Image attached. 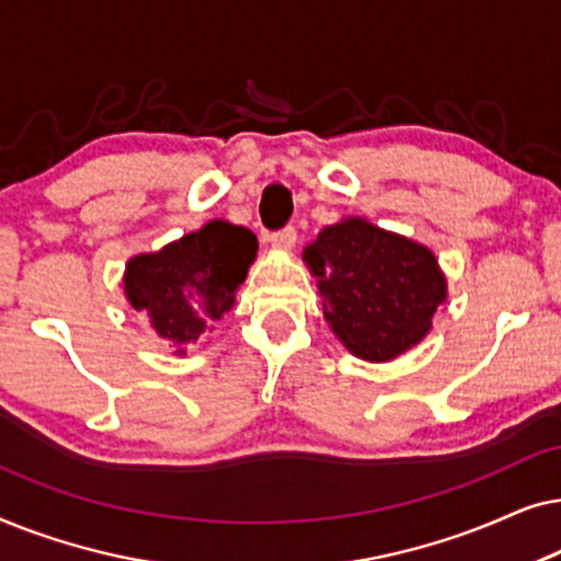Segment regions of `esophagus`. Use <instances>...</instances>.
Instances as JSON below:
<instances>
[{"instance_id":"obj_1","label":"esophagus","mask_w":561,"mask_h":561,"mask_svg":"<svg viewBox=\"0 0 561 561\" xmlns=\"http://www.w3.org/2000/svg\"><path fill=\"white\" fill-rule=\"evenodd\" d=\"M267 240H271L273 248L290 250L296 244V227H283L278 232H271L267 234Z\"/></svg>"}]
</instances>
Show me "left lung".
I'll use <instances>...</instances> for the list:
<instances>
[{
	"instance_id": "left-lung-1",
	"label": "left lung",
	"mask_w": 561,
	"mask_h": 561,
	"mask_svg": "<svg viewBox=\"0 0 561 561\" xmlns=\"http://www.w3.org/2000/svg\"><path fill=\"white\" fill-rule=\"evenodd\" d=\"M324 317L352 355L386 363L432 329L447 280L432 250L365 219L324 227L304 252Z\"/></svg>"
}]
</instances>
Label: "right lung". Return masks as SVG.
I'll return each mask as SVG.
<instances>
[{
    "label": "right lung",
    "mask_w": 561,
    "mask_h": 561,
    "mask_svg": "<svg viewBox=\"0 0 561 561\" xmlns=\"http://www.w3.org/2000/svg\"><path fill=\"white\" fill-rule=\"evenodd\" d=\"M255 252L257 237L250 229L214 219L160 252L129 260L127 301L148 313L152 329L175 352H183L232 309Z\"/></svg>",
    "instance_id": "right-lung-1"
}]
</instances>
